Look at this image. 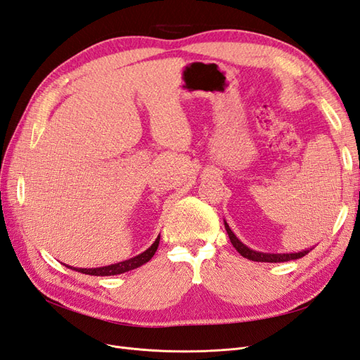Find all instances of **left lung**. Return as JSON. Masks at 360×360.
Returning <instances> with one entry per match:
<instances>
[{"instance_id": "obj_1", "label": "left lung", "mask_w": 360, "mask_h": 360, "mask_svg": "<svg viewBox=\"0 0 360 360\" xmlns=\"http://www.w3.org/2000/svg\"><path fill=\"white\" fill-rule=\"evenodd\" d=\"M225 225V230L228 233V237H230V240L233 243V246L236 248V250L242 257L248 258V259H252V261H258V263H284V261H291V259H297L307 255L308 252L314 249L308 248V249H303L299 250V252H279V254H271V252H261V250H255V249H250L249 246H246L240 238H238L233 230L230 228V225L226 224V221H224Z\"/></svg>"}]
</instances>
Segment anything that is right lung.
Masks as SVG:
<instances>
[{
    "label": "right lung",
    "mask_w": 360,
    "mask_h": 360,
    "mask_svg": "<svg viewBox=\"0 0 360 360\" xmlns=\"http://www.w3.org/2000/svg\"><path fill=\"white\" fill-rule=\"evenodd\" d=\"M159 240H160V234L158 236V238L155 240V243L151 245L148 249H146L144 252H141L136 257H132L129 259L124 261H120V263L115 264H110V266H103V267H91V269H82V267H70L66 266L75 271H79V274H85V275H91V276H114V275H120V274H124V271L129 270H134L139 266H143L151 259V257L155 255V252L158 250L159 246Z\"/></svg>",
    "instance_id": "1"
}]
</instances>
